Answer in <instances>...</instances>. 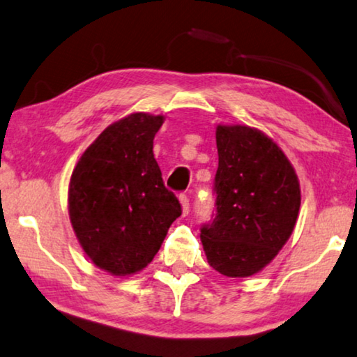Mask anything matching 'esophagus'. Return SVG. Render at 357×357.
<instances>
[{
    "label": "esophagus",
    "instance_id": "obj_1",
    "mask_svg": "<svg viewBox=\"0 0 357 357\" xmlns=\"http://www.w3.org/2000/svg\"><path fill=\"white\" fill-rule=\"evenodd\" d=\"M180 202H182V212H183V215H188V212H190V199H188V196H180Z\"/></svg>",
    "mask_w": 357,
    "mask_h": 357
}]
</instances>
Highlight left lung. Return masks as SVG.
Here are the masks:
<instances>
[{"instance_id": "8db88e82", "label": "left lung", "mask_w": 357, "mask_h": 357, "mask_svg": "<svg viewBox=\"0 0 357 357\" xmlns=\"http://www.w3.org/2000/svg\"><path fill=\"white\" fill-rule=\"evenodd\" d=\"M215 217L202 225L207 261L223 276L263 270L292 234L300 183L281 148L249 126H217Z\"/></svg>"}]
</instances>
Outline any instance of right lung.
Segmentation results:
<instances>
[{"label":"right lung","mask_w":357,"mask_h":357,"mask_svg":"<svg viewBox=\"0 0 357 357\" xmlns=\"http://www.w3.org/2000/svg\"><path fill=\"white\" fill-rule=\"evenodd\" d=\"M161 114L132 113L103 130L79 158L68 186V213L81 248L114 276L144 270L182 206L153 155Z\"/></svg>","instance_id":"right-lung-1"}]
</instances>
